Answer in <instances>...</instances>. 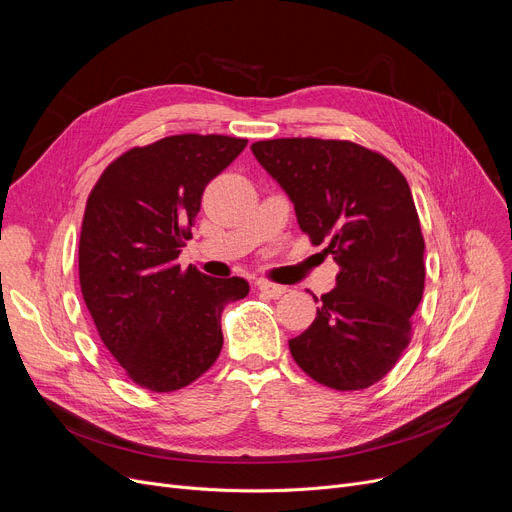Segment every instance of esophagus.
Listing matches in <instances>:
<instances>
[{
  "instance_id": "1",
  "label": "esophagus",
  "mask_w": 512,
  "mask_h": 512,
  "mask_svg": "<svg viewBox=\"0 0 512 512\" xmlns=\"http://www.w3.org/2000/svg\"><path fill=\"white\" fill-rule=\"evenodd\" d=\"M257 288H259L261 294H265V297H270V299H280V297H284V294L288 292L286 286H280V284H274V282H267V280H259V282H257Z\"/></svg>"
}]
</instances>
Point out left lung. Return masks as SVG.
<instances>
[{
	"mask_svg": "<svg viewBox=\"0 0 512 512\" xmlns=\"http://www.w3.org/2000/svg\"><path fill=\"white\" fill-rule=\"evenodd\" d=\"M251 149L288 193L311 245H326L340 267L313 324L288 340L292 359L328 388L373 386L409 346L425 286V242L407 178L353 141L292 137Z\"/></svg>",
	"mask_w": 512,
	"mask_h": 512,
	"instance_id": "8db88e82",
	"label": "left lung"
}]
</instances>
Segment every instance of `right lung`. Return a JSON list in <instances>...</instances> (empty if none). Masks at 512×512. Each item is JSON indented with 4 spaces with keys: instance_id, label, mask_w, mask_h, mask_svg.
I'll list each match as a JSON object with an SVG mask.
<instances>
[{
    "instance_id": "1",
    "label": "right lung",
    "mask_w": 512,
    "mask_h": 512,
    "mask_svg": "<svg viewBox=\"0 0 512 512\" xmlns=\"http://www.w3.org/2000/svg\"><path fill=\"white\" fill-rule=\"evenodd\" d=\"M247 139L174 134L132 147L89 193L78 242V278L101 342L128 378L174 392L220 357L222 311L245 299L242 278H211L176 263L191 238L205 186Z\"/></svg>"
}]
</instances>
